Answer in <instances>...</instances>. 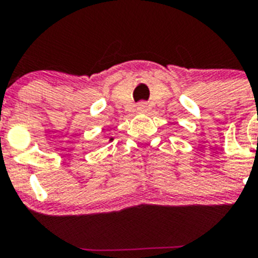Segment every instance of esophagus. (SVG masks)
<instances>
[{
  "instance_id": "34e87169",
  "label": "esophagus",
  "mask_w": 258,
  "mask_h": 258,
  "mask_svg": "<svg viewBox=\"0 0 258 258\" xmlns=\"http://www.w3.org/2000/svg\"><path fill=\"white\" fill-rule=\"evenodd\" d=\"M147 109H149V106H147L146 102H141V103L137 106V111L140 113H146L147 112Z\"/></svg>"
}]
</instances>
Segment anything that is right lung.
I'll list each match as a JSON object with an SVG mask.
<instances>
[{
    "label": "right lung",
    "mask_w": 258,
    "mask_h": 258,
    "mask_svg": "<svg viewBox=\"0 0 258 258\" xmlns=\"http://www.w3.org/2000/svg\"><path fill=\"white\" fill-rule=\"evenodd\" d=\"M113 140V138H109V141H112Z\"/></svg>",
    "instance_id": "right-lung-1"
}]
</instances>
